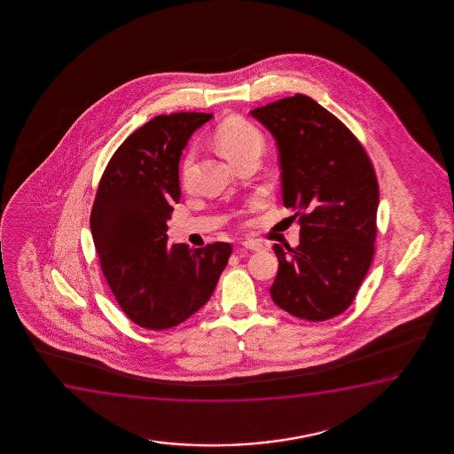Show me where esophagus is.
<instances>
[{
  "label": "esophagus",
  "mask_w": 454,
  "mask_h": 454,
  "mask_svg": "<svg viewBox=\"0 0 454 454\" xmlns=\"http://www.w3.org/2000/svg\"><path fill=\"white\" fill-rule=\"evenodd\" d=\"M243 248L251 249V251H263V245L255 240H245L242 242Z\"/></svg>",
  "instance_id": "obj_1"
}]
</instances>
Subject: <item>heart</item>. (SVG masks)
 <instances>
[{
    "instance_id": "obj_1",
    "label": "heart",
    "mask_w": 454,
    "mask_h": 454,
    "mask_svg": "<svg viewBox=\"0 0 454 454\" xmlns=\"http://www.w3.org/2000/svg\"><path fill=\"white\" fill-rule=\"evenodd\" d=\"M215 143L232 164L255 150H262V135L254 125L245 119L230 118L215 131ZM193 155L189 153L183 162V172L187 175L192 166Z\"/></svg>"
}]
</instances>
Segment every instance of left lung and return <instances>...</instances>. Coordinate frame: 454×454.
I'll return each mask as SVG.
<instances>
[{
  "instance_id": "obj_1",
  "label": "left lung",
  "mask_w": 454,
  "mask_h": 454,
  "mask_svg": "<svg viewBox=\"0 0 454 454\" xmlns=\"http://www.w3.org/2000/svg\"><path fill=\"white\" fill-rule=\"evenodd\" d=\"M249 114L276 141L284 206L301 226L298 247L273 245L279 270L270 294L293 317L325 321L352 304L372 262V164L348 127L305 94Z\"/></svg>"
}]
</instances>
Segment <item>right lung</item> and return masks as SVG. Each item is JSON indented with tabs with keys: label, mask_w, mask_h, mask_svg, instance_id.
<instances>
[{
	"label": "right lung",
	"mask_w": 454,
	"mask_h": 454,
	"mask_svg": "<svg viewBox=\"0 0 454 454\" xmlns=\"http://www.w3.org/2000/svg\"><path fill=\"white\" fill-rule=\"evenodd\" d=\"M209 113L150 119L119 145L100 180L91 234L119 307L144 329L175 327L209 301L232 247L168 242L181 197L180 160Z\"/></svg>",
	"instance_id": "right-lung-1"
}]
</instances>
